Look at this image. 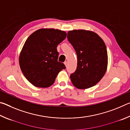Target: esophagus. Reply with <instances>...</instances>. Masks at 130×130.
I'll list each match as a JSON object with an SVG mask.
<instances>
[{"label": "esophagus", "instance_id": "esophagus-1", "mask_svg": "<svg viewBox=\"0 0 130 130\" xmlns=\"http://www.w3.org/2000/svg\"><path fill=\"white\" fill-rule=\"evenodd\" d=\"M64 64H65V67H67V65H68V62H67V61H65V62H64Z\"/></svg>", "mask_w": 130, "mask_h": 130}]
</instances>
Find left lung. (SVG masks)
<instances>
[{"instance_id":"left-lung-1","label":"left lung","mask_w":130,"mask_h":130,"mask_svg":"<svg viewBox=\"0 0 130 130\" xmlns=\"http://www.w3.org/2000/svg\"><path fill=\"white\" fill-rule=\"evenodd\" d=\"M67 38L77 56V69L70 75V80L77 88H89L99 82L107 71L105 44L98 34L90 30L69 31Z\"/></svg>"}]
</instances>
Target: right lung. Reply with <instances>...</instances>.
Masks as SVG:
<instances>
[{
	"mask_svg": "<svg viewBox=\"0 0 130 130\" xmlns=\"http://www.w3.org/2000/svg\"><path fill=\"white\" fill-rule=\"evenodd\" d=\"M67 33L54 28L36 30L26 39L19 57L21 69L34 86L47 88L54 83L57 74L66 67L58 62L57 47Z\"/></svg>",
	"mask_w": 130,
	"mask_h": 130,
	"instance_id": "add662e5",
	"label": "right lung"
}]
</instances>
